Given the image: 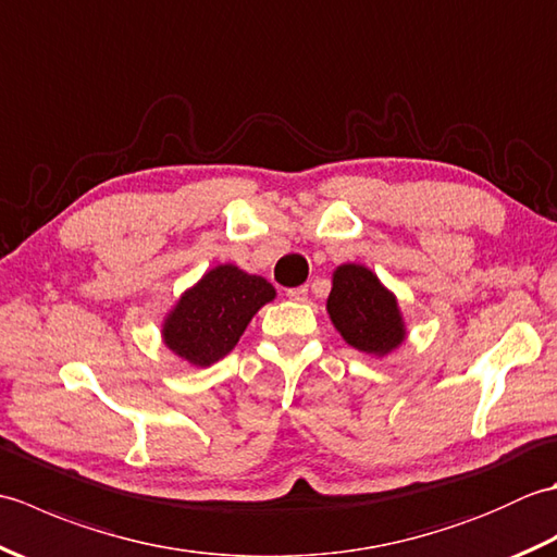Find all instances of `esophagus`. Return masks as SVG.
<instances>
[{"instance_id":"34e87169","label":"esophagus","mask_w":557,"mask_h":557,"mask_svg":"<svg viewBox=\"0 0 557 557\" xmlns=\"http://www.w3.org/2000/svg\"><path fill=\"white\" fill-rule=\"evenodd\" d=\"M287 297H289L292 301H306V299H309V289H306V287L287 289Z\"/></svg>"}]
</instances>
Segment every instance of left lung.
<instances>
[{"mask_svg": "<svg viewBox=\"0 0 557 557\" xmlns=\"http://www.w3.org/2000/svg\"><path fill=\"white\" fill-rule=\"evenodd\" d=\"M327 313L347 345L373 357L395 351L407 337L395 294L357 263H345L333 272Z\"/></svg>", "mask_w": 557, "mask_h": 557, "instance_id": "obj_1", "label": "left lung"}]
</instances>
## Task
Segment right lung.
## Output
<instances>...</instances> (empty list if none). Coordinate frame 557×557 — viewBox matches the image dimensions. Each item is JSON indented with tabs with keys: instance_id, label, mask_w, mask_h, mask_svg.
<instances>
[{
	"instance_id": "right-lung-1",
	"label": "right lung",
	"mask_w": 557,
	"mask_h": 557,
	"mask_svg": "<svg viewBox=\"0 0 557 557\" xmlns=\"http://www.w3.org/2000/svg\"><path fill=\"white\" fill-rule=\"evenodd\" d=\"M275 299V287L258 275L224 263L186 289L162 323V339L176 357L210 366L236 347L260 306Z\"/></svg>"
}]
</instances>
